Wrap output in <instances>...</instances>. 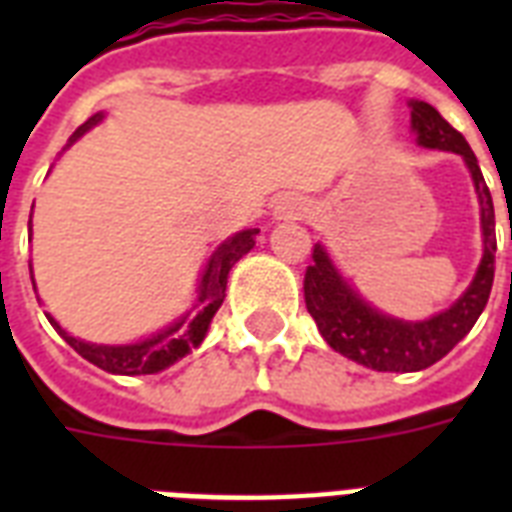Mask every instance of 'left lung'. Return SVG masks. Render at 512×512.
Returning <instances> with one entry per match:
<instances>
[{"mask_svg": "<svg viewBox=\"0 0 512 512\" xmlns=\"http://www.w3.org/2000/svg\"><path fill=\"white\" fill-rule=\"evenodd\" d=\"M412 127L420 146L444 148L460 154L468 164L478 199H481V228H484V260L468 292L449 308L428 321H398L382 316L366 305L353 289L342 281L335 265L329 263L327 252L313 247V263L305 268V308L316 321L321 337L342 356L377 372H420L444 358L449 350L468 335L486 308L494 284V204L476 154L468 140L438 114L436 108L422 100L412 103ZM512 241V233H510Z\"/></svg>", "mask_w": 512, "mask_h": 512, "instance_id": "8db88e82", "label": "left lung"}]
</instances>
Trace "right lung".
Listing matches in <instances>:
<instances>
[{"label":"right lung","mask_w":512,"mask_h":512,"mask_svg":"<svg viewBox=\"0 0 512 512\" xmlns=\"http://www.w3.org/2000/svg\"><path fill=\"white\" fill-rule=\"evenodd\" d=\"M103 116L95 114L90 116L87 122L74 132L76 140L82 132H87L92 124H98ZM257 228H249V231L236 233L233 239H228L225 244L217 247V252L209 260L207 271L201 276V292H199V305L191 316H183L177 321L175 327H170L162 335L151 337V340L135 342V345H92V342L76 340L60 327L58 321L50 319V324L58 329V335L71 345V348L79 353L82 358H87L90 364L100 366L111 374H154L167 369L170 364H175L177 358H183L185 353H191V348H196L204 335H207L209 321L217 313V308L223 305L225 297V284H228V271L233 265L239 263V257H244L249 249L255 247Z\"/></svg>","instance_id":"right-lung-1"}]
</instances>
